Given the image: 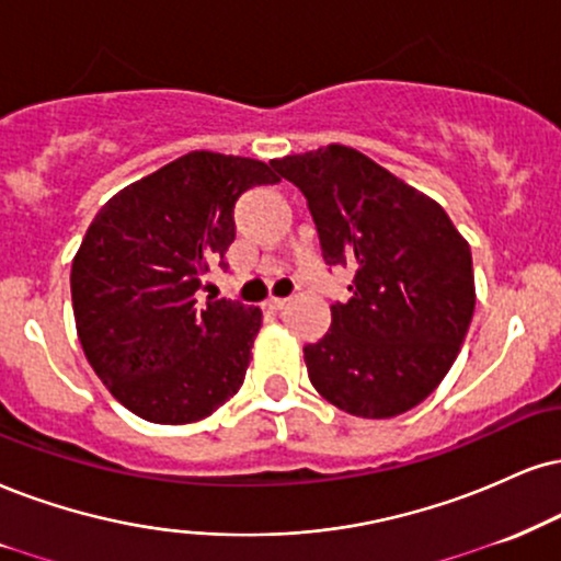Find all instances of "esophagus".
Masks as SVG:
<instances>
[{"instance_id": "1", "label": "esophagus", "mask_w": 561, "mask_h": 561, "mask_svg": "<svg viewBox=\"0 0 561 561\" xmlns=\"http://www.w3.org/2000/svg\"><path fill=\"white\" fill-rule=\"evenodd\" d=\"M288 304V299H278V296H270V299L265 301L267 309H273V312H278V309H283Z\"/></svg>"}]
</instances>
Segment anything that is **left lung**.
Instances as JSON below:
<instances>
[{
	"label": "left lung",
	"mask_w": 561,
	"mask_h": 561,
	"mask_svg": "<svg viewBox=\"0 0 561 561\" xmlns=\"http://www.w3.org/2000/svg\"><path fill=\"white\" fill-rule=\"evenodd\" d=\"M270 165L307 197L324 262L354 275L328 333L304 345L314 390L351 416L411 411L445 379L471 324V247L442 205L354 148Z\"/></svg>",
	"instance_id": "obj_1"
}]
</instances>
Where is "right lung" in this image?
I'll return each mask as SVG.
<instances>
[{
	"label": "right lung",
	"instance_id": "1",
	"mask_svg": "<svg viewBox=\"0 0 561 561\" xmlns=\"http://www.w3.org/2000/svg\"><path fill=\"white\" fill-rule=\"evenodd\" d=\"M278 176L254 158L195 150L124 186L72 260V309L90 366L124 408L153 424L210 416L244 385L262 312L197 304L237 237L233 205Z\"/></svg>",
	"mask_w": 561,
	"mask_h": 561
}]
</instances>
